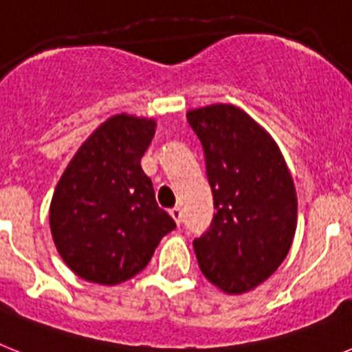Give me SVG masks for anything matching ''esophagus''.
I'll list each match as a JSON object with an SVG mask.
<instances>
[{
	"mask_svg": "<svg viewBox=\"0 0 352 352\" xmlns=\"http://www.w3.org/2000/svg\"><path fill=\"white\" fill-rule=\"evenodd\" d=\"M169 213H170V217H173V219H174V222H176L179 226V223H182V219H183L182 210H179V208L176 206V208H173V210H170Z\"/></svg>",
	"mask_w": 352,
	"mask_h": 352,
	"instance_id": "1",
	"label": "esophagus"
}]
</instances>
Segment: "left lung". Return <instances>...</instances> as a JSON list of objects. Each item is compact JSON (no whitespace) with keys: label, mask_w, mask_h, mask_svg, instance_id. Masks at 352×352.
Masks as SVG:
<instances>
[{"label":"left lung","mask_w":352,"mask_h":352,"mask_svg":"<svg viewBox=\"0 0 352 352\" xmlns=\"http://www.w3.org/2000/svg\"><path fill=\"white\" fill-rule=\"evenodd\" d=\"M203 144L213 194L210 229L194 239L201 272L241 294L276 272L296 232L298 201L280 149L245 111L214 104L186 113Z\"/></svg>","instance_id":"8db88e82"}]
</instances>
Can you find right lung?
Listing matches in <instances>:
<instances>
[{"label":"right lung","instance_id":"1","mask_svg":"<svg viewBox=\"0 0 352 352\" xmlns=\"http://www.w3.org/2000/svg\"><path fill=\"white\" fill-rule=\"evenodd\" d=\"M155 120L116 114L86 139L65 169L51 201V232L77 276L102 285L146 268L160 239L176 227L155 201L141 158Z\"/></svg>","mask_w":352,"mask_h":352}]
</instances>
